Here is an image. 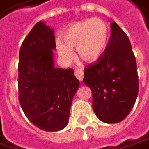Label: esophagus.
<instances>
[{"mask_svg":"<svg viewBox=\"0 0 149 149\" xmlns=\"http://www.w3.org/2000/svg\"><path fill=\"white\" fill-rule=\"evenodd\" d=\"M75 76H76V77L80 82L83 81V78H84V71L82 69H76L75 70Z\"/></svg>","mask_w":149,"mask_h":149,"instance_id":"esophagus-1","label":"esophagus"}]
</instances>
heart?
<instances>
[{"mask_svg": "<svg viewBox=\"0 0 149 149\" xmlns=\"http://www.w3.org/2000/svg\"><path fill=\"white\" fill-rule=\"evenodd\" d=\"M108 36V26L102 19L95 18L75 22L62 34V42L57 41V52L64 60L70 61L73 57L72 49L76 47L82 61L93 63L104 53Z\"/></svg>", "mask_w": 149, "mask_h": 149, "instance_id": "obj_1", "label": "heart"}]
</instances>
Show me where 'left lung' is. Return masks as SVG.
Returning <instances> with one entry per match:
<instances>
[{
	"instance_id": "obj_1",
	"label": "left lung",
	"mask_w": 149,
	"mask_h": 149,
	"mask_svg": "<svg viewBox=\"0 0 149 149\" xmlns=\"http://www.w3.org/2000/svg\"><path fill=\"white\" fill-rule=\"evenodd\" d=\"M84 83L92 91L95 113L104 123L121 122L134 107L139 89L136 58L127 35L113 21L106 49L85 67Z\"/></svg>"
}]
</instances>
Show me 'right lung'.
<instances>
[{"label": "right lung", "mask_w": 149, "mask_h": 149, "mask_svg": "<svg viewBox=\"0 0 149 149\" xmlns=\"http://www.w3.org/2000/svg\"><path fill=\"white\" fill-rule=\"evenodd\" d=\"M54 31L39 21L19 51V100L27 118L45 131H58L68 124L79 81L73 69L55 68Z\"/></svg>", "instance_id": "add662e5"}]
</instances>
